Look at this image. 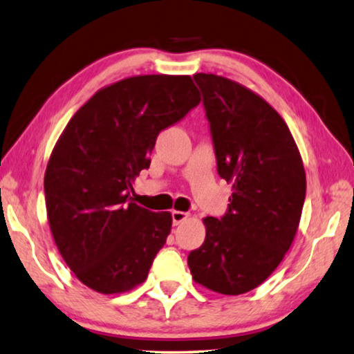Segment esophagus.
Returning <instances> with one entry per match:
<instances>
[{
  "mask_svg": "<svg viewBox=\"0 0 354 354\" xmlns=\"http://www.w3.org/2000/svg\"><path fill=\"white\" fill-rule=\"evenodd\" d=\"M189 218L187 213H184V211H171V219H173V225H178L181 224L183 221H186Z\"/></svg>",
  "mask_w": 354,
  "mask_h": 354,
  "instance_id": "34e87169",
  "label": "esophagus"
}]
</instances>
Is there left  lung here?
<instances>
[{"label":"left lung","instance_id":"obj_1","mask_svg":"<svg viewBox=\"0 0 354 354\" xmlns=\"http://www.w3.org/2000/svg\"><path fill=\"white\" fill-rule=\"evenodd\" d=\"M219 176L232 184L223 218L203 219V245L189 252L195 283L239 295L272 275L302 214L305 170L288 125L259 95L227 77L198 73Z\"/></svg>","mask_w":354,"mask_h":354}]
</instances>
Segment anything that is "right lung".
I'll return each mask as SVG.
<instances>
[{"instance_id":"add662e5","label":"right lung","mask_w":354,"mask_h":354,"mask_svg":"<svg viewBox=\"0 0 354 354\" xmlns=\"http://www.w3.org/2000/svg\"><path fill=\"white\" fill-rule=\"evenodd\" d=\"M198 103L191 76L127 77L95 93L57 141L47 218L63 261L93 291L125 292L147 278L171 214L131 202V184L149 168L157 135Z\"/></svg>"}]
</instances>
